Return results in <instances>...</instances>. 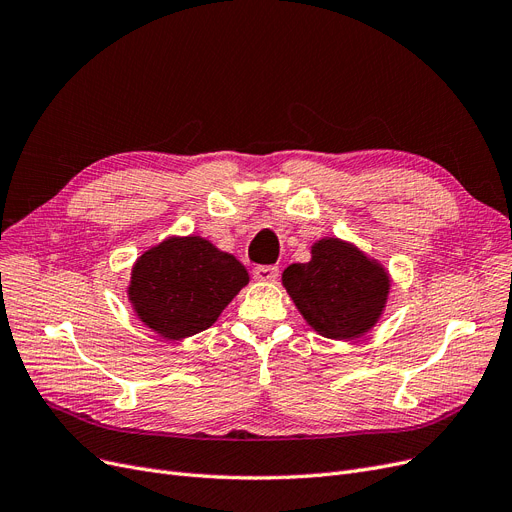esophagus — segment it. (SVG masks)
Segmentation results:
<instances>
[{"label":"esophagus","instance_id":"obj_1","mask_svg":"<svg viewBox=\"0 0 512 512\" xmlns=\"http://www.w3.org/2000/svg\"><path fill=\"white\" fill-rule=\"evenodd\" d=\"M252 275H254L256 281L271 283V281H275L279 277V267H273V264H269V267H254Z\"/></svg>","mask_w":512,"mask_h":512}]
</instances>
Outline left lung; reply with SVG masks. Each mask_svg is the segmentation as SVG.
Returning a JSON list of instances; mask_svg holds the SVG:
<instances>
[{"label": "left lung", "instance_id": "left-lung-1", "mask_svg": "<svg viewBox=\"0 0 512 512\" xmlns=\"http://www.w3.org/2000/svg\"><path fill=\"white\" fill-rule=\"evenodd\" d=\"M281 281L306 323L334 340L370 332L391 290V277L378 260L336 237L319 239L311 260L290 264Z\"/></svg>", "mask_w": 512, "mask_h": 512}]
</instances>
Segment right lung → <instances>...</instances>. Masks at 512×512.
<instances>
[{
    "instance_id": "right-lung-1",
    "label": "right lung",
    "mask_w": 512,
    "mask_h": 512,
    "mask_svg": "<svg viewBox=\"0 0 512 512\" xmlns=\"http://www.w3.org/2000/svg\"><path fill=\"white\" fill-rule=\"evenodd\" d=\"M248 281L243 264L208 239L168 237L134 262L128 300L155 334L182 340L208 330Z\"/></svg>"
}]
</instances>
